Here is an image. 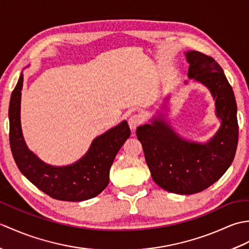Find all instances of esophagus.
Segmentation results:
<instances>
[{
	"label": "esophagus",
	"instance_id": "esophagus-1",
	"mask_svg": "<svg viewBox=\"0 0 249 249\" xmlns=\"http://www.w3.org/2000/svg\"><path fill=\"white\" fill-rule=\"evenodd\" d=\"M142 121H143V120H142V116L141 115H139V114L131 115L130 118H129V120H128V125H129L130 129L131 130H135L142 123Z\"/></svg>",
	"mask_w": 249,
	"mask_h": 249
}]
</instances>
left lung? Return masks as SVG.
Wrapping results in <instances>:
<instances>
[{
  "mask_svg": "<svg viewBox=\"0 0 249 249\" xmlns=\"http://www.w3.org/2000/svg\"><path fill=\"white\" fill-rule=\"evenodd\" d=\"M186 55L189 78L204 83L215 98L216 113L221 119L217 134L208 143L197 144L179 138L161 120L136 131L153 181L179 195L200 193L218 181L233 161L239 141L236 103L223 68L202 52Z\"/></svg>",
  "mask_w": 249,
  "mask_h": 249,
  "instance_id": "8db88e82",
  "label": "left lung"
}]
</instances>
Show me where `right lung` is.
I'll return each instance as SVG.
<instances>
[{"label": "right lung", "instance_id": "obj_1", "mask_svg": "<svg viewBox=\"0 0 249 249\" xmlns=\"http://www.w3.org/2000/svg\"><path fill=\"white\" fill-rule=\"evenodd\" d=\"M21 73L9 103V143L21 173L49 197L62 201H83L96 197L109 184V171L116 153L130 136L127 122L97 137L86 156L67 167L46 165L25 145L20 126Z\"/></svg>", "mask_w": 249, "mask_h": 249}]
</instances>
